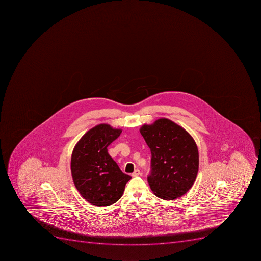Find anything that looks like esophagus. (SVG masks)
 <instances>
[{
  "instance_id": "esophagus-1",
  "label": "esophagus",
  "mask_w": 261,
  "mask_h": 261,
  "mask_svg": "<svg viewBox=\"0 0 261 261\" xmlns=\"http://www.w3.org/2000/svg\"><path fill=\"white\" fill-rule=\"evenodd\" d=\"M141 174V172H140V169H136V170L134 171V173H132V177H137V176L140 175Z\"/></svg>"
}]
</instances>
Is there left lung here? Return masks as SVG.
I'll use <instances>...</instances> for the list:
<instances>
[{"instance_id": "1", "label": "left lung", "mask_w": 261, "mask_h": 261, "mask_svg": "<svg viewBox=\"0 0 261 261\" xmlns=\"http://www.w3.org/2000/svg\"><path fill=\"white\" fill-rule=\"evenodd\" d=\"M151 151L148 182L165 200L184 195L195 182L199 165L197 145L189 132L169 119L160 118L140 129Z\"/></svg>"}]
</instances>
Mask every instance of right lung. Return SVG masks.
I'll return each instance as SVG.
<instances>
[{
  "mask_svg": "<svg viewBox=\"0 0 261 261\" xmlns=\"http://www.w3.org/2000/svg\"><path fill=\"white\" fill-rule=\"evenodd\" d=\"M121 132L108 124L96 125L84 134L72 150L71 172L75 187L94 206H108L117 202L132 179L108 153V145Z\"/></svg>",
  "mask_w": 261,
  "mask_h": 261,
  "instance_id": "right-lung-1",
  "label": "right lung"
}]
</instances>
